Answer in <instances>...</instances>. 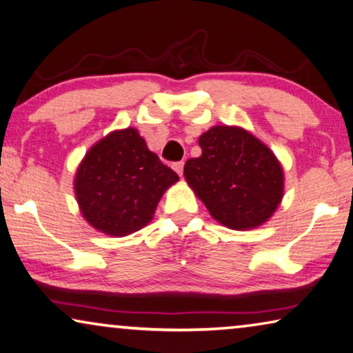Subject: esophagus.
I'll use <instances>...</instances> for the list:
<instances>
[{
    "label": "esophagus",
    "mask_w": 353,
    "mask_h": 353,
    "mask_svg": "<svg viewBox=\"0 0 353 353\" xmlns=\"http://www.w3.org/2000/svg\"><path fill=\"white\" fill-rule=\"evenodd\" d=\"M172 168H174V171L177 172L179 176H182V174H183V161H177V163H174V165H172Z\"/></svg>",
    "instance_id": "34e87169"
}]
</instances>
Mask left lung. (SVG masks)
Segmentation results:
<instances>
[{
    "label": "left lung",
    "mask_w": 353,
    "mask_h": 353,
    "mask_svg": "<svg viewBox=\"0 0 353 353\" xmlns=\"http://www.w3.org/2000/svg\"><path fill=\"white\" fill-rule=\"evenodd\" d=\"M203 154L183 176L209 214L231 230L268 222L283 198V170L270 147L239 126L217 125L199 136Z\"/></svg>",
    "instance_id": "8db88e82"
}]
</instances>
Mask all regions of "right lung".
Instances as JSON below:
<instances>
[{"mask_svg": "<svg viewBox=\"0 0 353 353\" xmlns=\"http://www.w3.org/2000/svg\"><path fill=\"white\" fill-rule=\"evenodd\" d=\"M179 181L136 128L109 133L87 152L74 177L83 219L109 236H126L154 219L163 193Z\"/></svg>", "mask_w": 353, "mask_h": 353, "instance_id": "right-lung-1", "label": "right lung"}]
</instances>
